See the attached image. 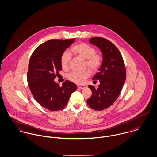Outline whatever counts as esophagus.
<instances>
[{
  "label": "esophagus",
  "mask_w": 157,
  "mask_h": 157,
  "mask_svg": "<svg viewBox=\"0 0 157 157\" xmlns=\"http://www.w3.org/2000/svg\"><path fill=\"white\" fill-rule=\"evenodd\" d=\"M77 87L78 88H80V89H83L85 88H86V85H78Z\"/></svg>",
  "instance_id": "obj_1"
}]
</instances>
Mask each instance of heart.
Wrapping results in <instances>:
<instances>
[{
	"instance_id": "1",
	"label": "heart",
	"mask_w": 157,
	"mask_h": 157,
	"mask_svg": "<svg viewBox=\"0 0 157 157\" xmlns=\"http://www.w3.org/2000/svg\"><path fill=\"white\" fill-rule=\"evenodd\" d=\"M71 51L75 55L85 59V66L91 71H97L102 63V56L96 53V49L92 46L81 43L71 47ZM71 55L68 51H64L61 54L60 58V64L64 70L69 69ZM90 75L88 71L83 72L72 71L67 75V78L75 83H82Z\"/></svg>"
}]
</instances>
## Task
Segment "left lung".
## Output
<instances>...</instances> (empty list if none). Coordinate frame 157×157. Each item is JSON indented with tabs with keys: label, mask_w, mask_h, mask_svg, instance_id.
Masks as SVG:
<instances>
[{
	"label": "left lung",
	"mask_w": 157,
	"mask_h": 157,
	"mask_svg": "<svg viewBox=\"0 0 157 157\" xmlns=\"http://www.w3.org/2000/svg\"><path fill=\"white\" fill-rule=\"evenodd\" d=\"M90 43L100 49L102 53V63L99 72L93 77V82L99 80L97 88L88 87L92 96L87 100L91 108L101 111L113 104L119 97L126 78V71L121 53L111 42L101 37L90 40Z\"/></svg>",
	"instance_id": "obj_1"
}]
</instances>
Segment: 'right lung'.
Returning <instances> with one entry per match:
<instances>
[{
    "instance_id": "add662e5",
    "label": "right lung",
    "mask_w": 157,
    "mask_h": 157,
    "mask_svg": "<svg viewBox=\"0 0 157 157\" xmlns=\"http://www.w3.org/2000/svg\"><path fill=\"white\" fill-rule=\"evenodd\" d=\"M75 39L51 40L40 45L29 60L27 82L36 102L50 111L63 109L67 104L77 85L66 80L60 86L54 79L62 67L61 54Z\"/></svg>"
}]
</instances>
